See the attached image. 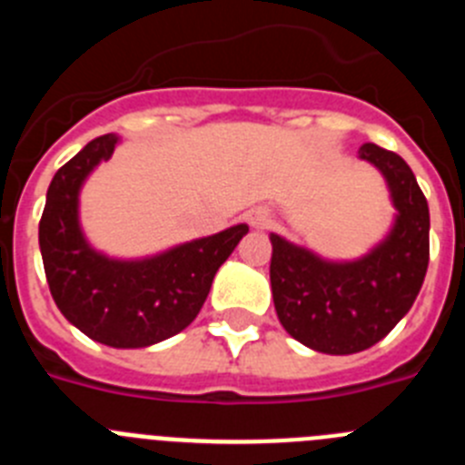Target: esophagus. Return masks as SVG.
Wrapping results in <instances>:
<instances>
[{
	"label": "esophagus",
	"mask_w": 465,
	"mask_h": 465,
	"mask_svg": "<svg viewBox=\"0 0 465 465\" xmlns=\"http://www.w3.org/2000/svg\"><path fill=\"white\" fill-rule=\"evenodd\" d=\"M246 221L253 225V228H265V225H270V212L268 209H252V212L246 213Z\"/></svg>",
	"instance_id": "obj_1"
}]
</instances>
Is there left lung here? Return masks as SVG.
I'll list each match as a JSON object with an SVG mask.
<instances>
[{"label":"left lung","mask_w":465,"mask_h":465,"mask_svg":"<svg viewBox=\"0 0 465 465\" xmlns=\"http://www.w3.org/2000/svg\"><path fill=\"white\" fill-rule=\"evenodd\" d=\"M359 155L384 174L396 225L375 252L326 262L270 235L274 310L291 338L322 354H356L386 338L408 314L429 268V203L412 170L393 151L363 143Z\"/></svg>","instance_id":"left-lung-1"}]
</instances>
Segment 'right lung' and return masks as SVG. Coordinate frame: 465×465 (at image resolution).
<instances>
[{"instance_id": "right-lung-1", "label": "right lung", "mask_w": 465, "mask_h": 465, "mask_svg": "<svg viewBox=\"0 0 465 465\" xmlns=\"http://www.w3.org/2000/svg\"><path fill=\"white\" fill-rule=\"evenodd\" d=\"M118 137L102 134L53 176L39 221V246L55 305L69 323L106 347L133 349L182 332L200 312L213 274L249 225L176 246L146 261H111L93 252L79 228V188Z\"/></svg>"}]
</instances>
